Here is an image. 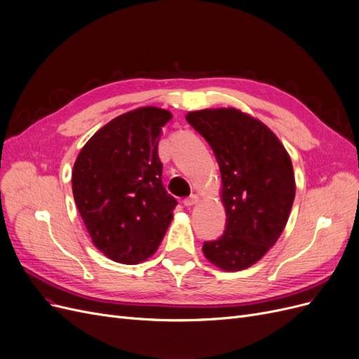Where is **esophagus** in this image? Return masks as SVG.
<instances>
[{
  "label": "esophagus",
  "mask_w": 359,
  "mask_h": 359,
  "mask_svg": "<svg viewBox=\"0 0 359 359\" xmlns=\"http://www.w3.org/2000/svg\"><path fill=\"white\" fill-rule=\"evenodd\" d=\"M196 203H198V196H196V195H189V196H187V198H184L183 200V204L184 205H187V207H191V205H195Z\"/></svg>",
  "instance_id": "esophagus-1"
}]
</instances>
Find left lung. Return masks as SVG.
I'll list each match as a JSON object with an SVG mask.
<instances>
[{
  "label": "left lung",
  "mask_w": 359,
  "mask_h": 359,
  "mask_svg": "<svg viewBox=\"0 0 359 359\" xmlns=\"http://www.w3.org/2000/svg\"><path fill=\"white\" fill-rule=\"evenodd\" d=\"M188 123L210 144L222 176L224 234L204 241L205 258L225 271L258 262L287 222L295 196L291 158L271 130L236 109L191 111Z\"/></svg>",
  "instance_id": "left-lung-1"
}]
</instances>
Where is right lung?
Here are the masks:
<instances>
[{
    "instance_id": "right-lung-1",
    "label": "right lung",
    "mask_w": 359,
    "mask_h": 359,
    "mask_svg": "<svg viewBox=\"0 0 359 359\" xmlns=\"http://www.w3.org/2000/svg\"><path fill=\"white\" fill-rule=\"evenodd\" d=\"M171 113L142 107L102 126L80 150L73 170L77 210L94 246L111 261L152 257L177 201L163 184L158 142Z\"/></svg>"
}]
</instances>
